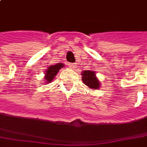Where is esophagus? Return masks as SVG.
Here are the masks:
<instances>
[{"label": "esophagus", "instance_id": "1", "mask_svg": "<svg viewBox=\"0 0 147 147\" xmlns=\"http://www.w3.org/2000/svg\"><path fill=\"white\" fill-rule=\"evenodd\" d=\"M69 66L71 68V69H75L77 67V65L75 63H69Z\"/></svg>", "mask_w": 147, "mask_h": 147}]
</instances>
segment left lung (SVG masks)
Here are the masks:
<instances>
[{"mask_svg":"<svg viewBox=\"0 0 147 147\" xmlns=\"http://www.w3.org/2000/svg\"><path fill=\"white\" fill-rule=\"evenodd\" d=\"M82 74V82L83 83L89 86V88L92 89H98L100 86V82H98V78H96L94 72L91 70H86L83 71Z\"/></svg>","mask_w":147,"mask_h":147,"instance_id":"obj_1","label":"left lung"}]
</instances>
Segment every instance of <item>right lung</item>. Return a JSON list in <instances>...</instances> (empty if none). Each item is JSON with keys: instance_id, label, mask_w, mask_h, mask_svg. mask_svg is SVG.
<instances>
[{"instance_id": "add662e5", "label": "right lung", "mask_w": 147, "mask_h": 147, "mask_svg": "<svg viewBox=\"0 0 147 147\" xmlns=\"http://www.w3.org/2000/svg\"><path fill=\"white\" fill-rule=\"evenodd\" d=\"M61 67H64L62 63H58L55 65H50L49 67H48V69H46V71H45L46 82H52V80L55 78V76L57 75V74L58 73L59 69Z\"/></svg>"}]
</instances>
